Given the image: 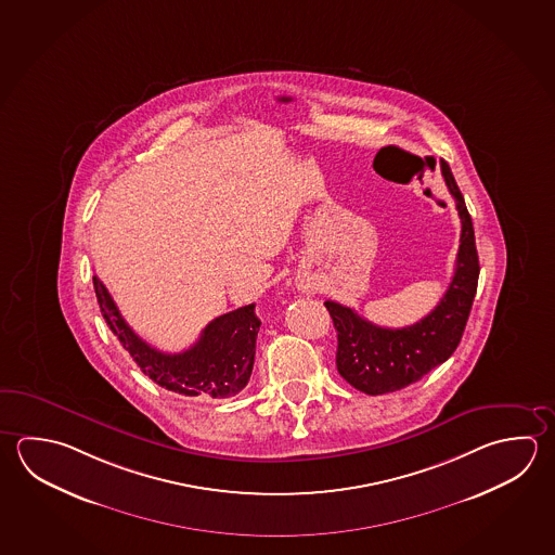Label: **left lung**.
I'll list each match as a JSON object with an SVG mask.
<instances>
[{
	"label": "left lung",
	"mask_w": 555,
	"mask_h": 555,
	"mask_svg": "<svg viewBox=\"0 0 555 555\" xmlns=\"http://www.w3.org/2000/svg\"><path fill=\"white\" fill-rule=\"evenodd\" d=\"M442 176L462 219V236L454 278L433 313L404 328H385L365 321L340 302H324L338 333V373L362 393H393L418 382L436 365L446 362L462 340L477 292L479 258L474 222L465 207L464 195L443 160Z\"/></svg>",
	"instance_id": "1"
}]
</instances>
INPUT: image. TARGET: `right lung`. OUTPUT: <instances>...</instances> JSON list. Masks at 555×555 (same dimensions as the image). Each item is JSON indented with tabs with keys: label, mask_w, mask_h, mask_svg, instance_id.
Segmentation results:
<instances>
[{
	"label": "right lung",
	"mask_w": 555,
	"mask_h": 555,
	"mask_svg": "<svg viewBox=\"0 0 555 555\" xmlns=\"http://www.w3.org/2000/svg\"><path fill=\"white\" fill-rule=\"evenodd\" d=\"M93 289L105 323L154 384L171 393L205 399L234 397L248 384L256 356V336L262 324L256 317L254 302L217 317L203 328L199 340L192 348L180 353H166L144 343L125 323L98 275H93Z\"/></svg>",
	"instance_id": "1"
}]
</instances>
